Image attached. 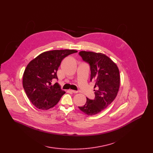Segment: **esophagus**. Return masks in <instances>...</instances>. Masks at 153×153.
<instances>
[{"label": "esophagus", "mask_w": 153, "mask_h": 153, "mask_svg": "<svg viewBox=\"0 0 153 153\" xmlns=\"http://www.w3.org/2000/svg\"><path fill=\"white\" fill-rule=\"evenodd\" d=\"M70 92H71V93H75V94H76V93H78V91H75V90H70Z\"/></svg>", "instance_id": "34e87169"}]
</instances>
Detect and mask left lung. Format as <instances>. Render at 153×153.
<instances>
[{
	"label": "left lung",
	"mask_w": 153,
	"mask_h": 153,
	"mask_svg": "<svg viewBox=\"0 0 153 153\" xmlns=\"http://www.w3.org/2000/svg\"><path fill=\"white\" fill-rule=\"evenodd\" d=\"M79 55L90 65V80L96 82L95 98L86 97V102L79 110L88 116H94L103 111L114 100L118 93L120 77L117 65L105 54L82 51Z\"/></svg>",
	"instance_id": "8db88e82"
}]
</instances>
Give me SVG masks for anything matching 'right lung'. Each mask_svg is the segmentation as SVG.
<instances>
[{
	"label": "right lung",
	"mask_w": 153,
	"mask_h": 153,
	"mask_svg": "<svg viewBox=\"0 0 153 153\" xmlns=\"http://www.w3.org/2000/svg\"><path fill=\"white\" fill-rule=\"evenodd\" d=\"M74 50L45 51L33 59L23 75V86L27 96L37 108L42 110L54 107L65 92L57 82V71L62 60L77 53Z\"/></svg>",
	"instance_id": "right-lung-1"
}]
</instances>
